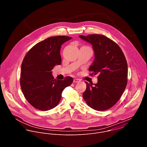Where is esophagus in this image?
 Masks as SVG:
<instances>
[{
	"label": "esophagus",
	"mask_w": 147,
	"mask_h": 147,
	"mask_svg": "<svg viewBox=\"0 0 147 147\" xmlns=\"http://www.w3.org/2000/svg\"><path fill=\"white\" fill-rule=\"evenodd\" d=\"M80 82V80L79 79H74V83H79Z\"/></svg>",
	"instance_id": "34e87169"
}]
</instances>
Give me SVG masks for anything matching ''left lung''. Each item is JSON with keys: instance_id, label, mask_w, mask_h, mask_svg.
Masks as SVG:
<instances>
[{"instance_id": "obj_1", "label": "left lung", "mask_w": 147, "mask_h": 147, "mask_svg": "<svg viewBox=\"0 0 147 147\" xmlns=\"http://www.w3.org/2000/svg\"><path fill=\"white\" fill-rule=\"evenodd\" d=\"M79 37L92 44L94 59L89 71L92 72L90 75H98L97 83L85 82L83 98L91 108L106 110L118 102L125 90L128 75L125 56L115 42L104 35H80Z\"/></svg>"}]
</instances>
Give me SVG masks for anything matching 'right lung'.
Returning <instances> with one entry per match:
<instances>
[{"mask_svg":"<svg viewBox=\"0 0 147 147\" xmlns=\"http://www.w3.org/2000/svg\"><path fill=\"white\" fill-rule=\"evenodd\" d=\"M72 37H51L37 43L25 56L21 64L20 85L28 102L37 109L47 111L59 104L63 90L72 83L73 78L57 80L52 75L55 65L61 64L60 50Z\"/></svg>","mask_w":147,"mask_h":147,"instance_id":"add662e5","label":"right lung"}]
</instances>
